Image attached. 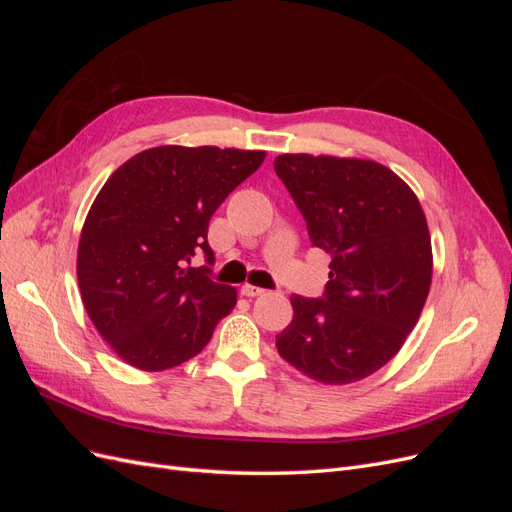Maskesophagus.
Here are the masks:
<instances>
[{
	"mask_svg": "<svg viewBox=\"0 0 512 512\" xmlns=\"http://www.w3.org/2000/svg\"><path fill=\"white\" fill-rule=\"evenodd\" d=\"M241 294L243 297H260V294H265V288H258L252 284H243L241 286Z\"/></svg>",
	"mask_w": 512,
	"mask_h": 512,
	"instance_id": "esophagus-1",
	"label": "esophagus"
}]
</instances>
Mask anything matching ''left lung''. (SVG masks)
<instances>
[{
    "label": "left lung",
    "instance_id": "8db88e82",
    "mask_svg": "<svg viewBox=\"0 0 512 512\" xmlns=\"http://www.w3.org/2000/svg\"><path fill=\"white\" fill-rule=\"evenodd\" d=\"M275 173L331 256L322 299L292 294L277 352L322 384L374 374L404 346L427 301L431 237L410 185L374 160L284 153Z\"/></svg>",
    "mask_w": 512,
    "mask_h": 512
}]
</instances>
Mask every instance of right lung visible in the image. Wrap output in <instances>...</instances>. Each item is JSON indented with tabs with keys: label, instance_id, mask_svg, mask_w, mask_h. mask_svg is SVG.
<instances>
[{
	"label": "right lung",
	"instance_id": "obj_1",
	"mask_svg": "<svg viewBox=\"0 0 512 512\" xmlns=\"http://www.w3.org/2000/svg\"><path fill=\"white\" fill-rule=\"evenodd\" d=\"M265 151L164 145L136 153L108 177L79 241L83 305L119 359L162 371L203 350L237 290L194 268L213 265L209 220L265 160Z\"/></svg>",
	"mask_w": 512,
	"mask_h": 512
}]
</instances>
